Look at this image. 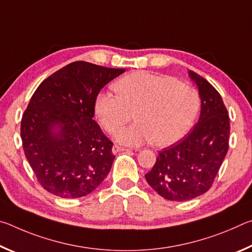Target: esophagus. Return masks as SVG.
I'll use <instances>...</instances> for the list:
<instances>
[{"label":"esophagus","mask_w":252,"mask_h":252,"mask_svg":"<svg viewBox=\"0 0 252 252\" xmlns=\"http://www.w3.org/2000/svg\"><path fill=\"white\" fill-rule=\"evenodd\" d=\"M121 151H126V149L122 148L120 146H117V144H114L113 148H112V152L114 153V155H116V153H118V152H121Z\"/></svg>","instance_id":"esophagus-1"}]
</instances>
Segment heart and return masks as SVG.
Wrapping results in <instances>:
<instances>
[{"label":"heart","instance_id":"b5f03b06","mask_svg":"<svg viewBox=\"0 0 252 252\" xmlns=\"http://www.w3.org/2000/svg\"><path fill=\"white\" fill-rule=\"evenodd\" d=\"M113 89L117 94L97 93L94 112L109 133L135 117L138 121L117 133L118 141L126 146L176 143L189 132L200 109L197 90L167 74L134 71L119 79Z\"/></svg>","mask_w":252,"mask_h":252}]
</instances>
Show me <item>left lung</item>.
Returning a JSON list of instances; mask_svg holds the SVG:
<instances>
[{"label": "left lung", "mask_w": 252, "mask_h": 252, "mask_svg": "<svg viewBox=\"0 0 252 252\" xmlns=\"http://www.w3.org/2000/svg\"><path fill=\"white\" fill-rule=\"evenodd\" d=\"M201 113L194 129L181 141L159 151L146 179L161 197L187 201L210 189L229 148L230 122L222 97L206 79L193 71Z\"/></svg>", "instance_id": "8db88e82"}]
</instances>
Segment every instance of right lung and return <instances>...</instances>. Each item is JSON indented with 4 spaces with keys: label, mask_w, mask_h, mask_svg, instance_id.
Instances as JSON below:
<instances>
[{
    "label": "right lung",
    "mask_w": 252,
    "mask_h": 252,
    "mask_svg": "<svg viewBox=\"0 0 252 252\" xmlns=\"http://www.w3.org/2000/svg\"><path fill=\"white\" fill-rule=\"evenodd\" d=\"M125 69L72 62L42 82L21 120L23 150L37 181L64 199L90 194L112 167L113 142L93 120L94 100Z\"/></svg>",
    "instance_id": "add662e5"
}]
</instances>
